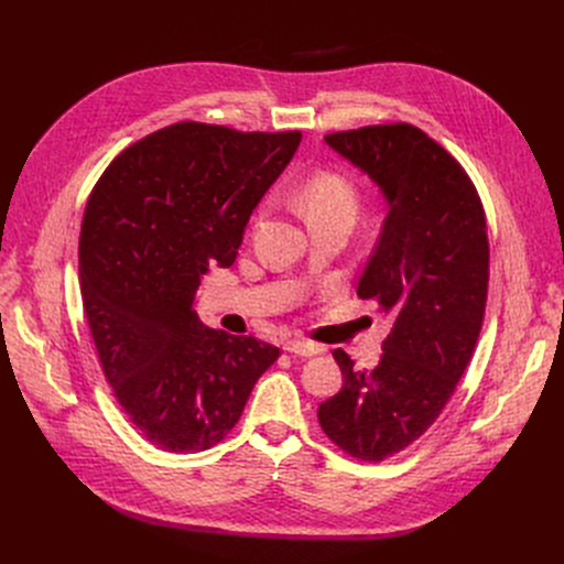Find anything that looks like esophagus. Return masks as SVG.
<instances>
[{
	"instance_id": "obj_1",
	"label": "esophagus",
	"mask_w": 564,
	"mask_h": 564,
	"mask_svg": "<svg viewBox=\"0 0 564 564\" xmlns=\"http://www.w3.org/2000/svg\"><path fill=\"white\" fill-rule=\"evenodd\" d=\"M283 349L290 351V354H297V357H315V354H322V351H324L322 345L306 343V340H297V338L288 340V343L283 345Z\"/></svg>"
}]
</instances>
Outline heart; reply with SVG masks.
<instances>
[{"mask_svg":"<svg viewBox=\"0 0 564 564\" xmlns=\"http://www.w3.org/2000/svg\"><path fill=\"white\" fill-rule=\"evenodd\" d=\"M302 200L313 215H327V213H351L357 207V194H354L351 183L345 175L336 171H319L313 173L304 183Z\"/></svg>","mask_w":564,"mask_h":564,"instance_id":"heart-1","label":"heart"}]
</instances>
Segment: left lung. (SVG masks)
<instances>
[{
  "mask_svg": "<svg viewBox=\"0 0 564 564\" xmlns=\"http://www.w3.org/2000/svg\"><path fill=\"white\" fill-rule=\"evenodd\" d=\"M324 141L387 203L357 294L393 315V329L372 370L334 349L343 389L317 406V421L349 455L381 462L436 421L476 349L489 283L487 221L466 171L419 128L372 126Z\"/></svg>",
  "mask_w": 564,
  "mask_h": 564,
  "instance_id": "obj_1",
  "label": "left lung"
}]
</instances>
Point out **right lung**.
I'll return each instance as SVG.
<instances>
[{"instance_id":"right-lung-1","label":"right lung","mask_w":564,"mask_h":564,"mask_svg":"<svg viewBox=\"0 0 564 564\" xmlns=\"http://www.w3.org/2000/svg\"><path fill=\"white\" fill-rule=\"evenodd\" d=\"M302 132L177 123L130 145L88 196L79 283L107 381L139 432L200 453L240 421L279 347L230 336L194 304L210 267H230L256 205Z\"/></svg>"}]
</instances>
